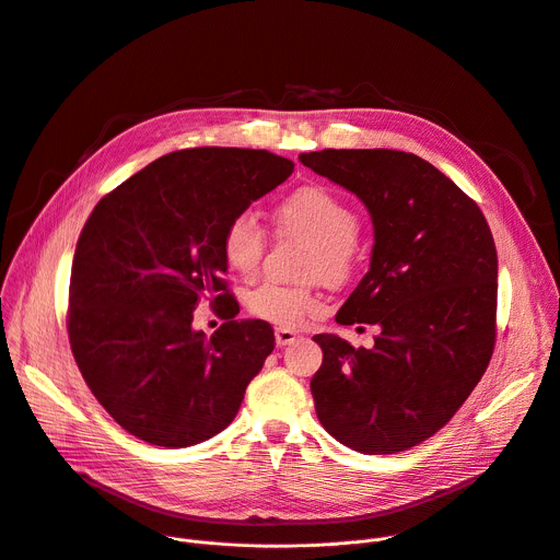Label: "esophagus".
Returning <instances> with one entry per match:
<instances>
[{
	"label": "esophagus",
	"instance_id": "esophagus-1",
	"mask_svg": "<svg viewBox=\"0 0 560 560\" xmlns=\"http://www.w3.org/2000/svg\"><path fill=\"white\" fill-rule=\"evenodd\" d=\"M275 339H277V346H290V343H294L299 339V332L290 330V328H277Z\"/></svg>",
	"mask_w": 560,
	"mask_h": 560
}]
</instances>
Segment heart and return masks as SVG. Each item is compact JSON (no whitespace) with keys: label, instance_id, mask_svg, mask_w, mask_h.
Wrapping results in <instances>:
<instances>
[{"label":"heart","instance_id":"b5f03b06","mask_svg":"<svg viewBox=\"0 0 560 560\" xmlns=\"http://www.w3.org/2000/svg\"><path fill=\"white\" fill-rule=\"evenodd\" d=\"M275 217L285 232L299 234L316 246L310 275H326L335 281L350 275L361 223L357 210L339 192L318 184L301 186L279 201ZM219 246L232 272L253 277L266 253V232L253 214L238 212L223 225ZM246 303L250 314L281 328L301 326L324 305L322 296L310 285H283L275 281L257 285Z\"/></svg>","mask_w":560,"mask_h":560}]
</instances>
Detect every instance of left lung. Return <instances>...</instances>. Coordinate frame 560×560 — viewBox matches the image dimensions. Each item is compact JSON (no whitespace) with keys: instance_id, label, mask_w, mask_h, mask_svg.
Instances as JSON below:
<instances>
[{"instance_id":"obj_1","label":"left lung","mask_w":560,"mask_h":560,"mask_svg":"<svg viewBox=\"0 0 560 560\" xmlns=\"http://www.w3.org/2000/svg\"><path fill=\"white\" fill-rule=\"evenodd\" d=\"M299 162L354 192L372 214L368 275L337 324L378 326L374 346L312 337L322 425L361 454H396L436 434L486 374L497 341L499 261L474 199L404 150H318Z\"/></svg>"}]
</instances>
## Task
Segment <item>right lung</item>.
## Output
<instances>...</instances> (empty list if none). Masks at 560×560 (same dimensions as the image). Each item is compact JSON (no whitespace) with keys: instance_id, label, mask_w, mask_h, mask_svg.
I'll use <instances>...</instances> for the list:
<instances>
[{"instance_id":"add662e5","label":"right lung","mask_w":560,"mask_h":560,"mask_svg":"<svg viewBox=\"0 0 560 560\" xmlns=\"http://www.w3.org/2000/svg\"><path fill=\"white\" fill-rule=\"evenodd\" d=\"M294 171L250 148H186L110 190L77 238L66 328L104 410L162 447L201 443L232 423L275 350L270 324L236 322L221 257L223 225ZM203 298L226 322L191 330Z\"/></svg>"}]
</instances>
